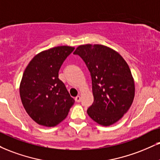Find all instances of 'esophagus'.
<instances>
[{
	"label": "esophagus",
	"mask_w": 160,
	"mask_h": 160,
	"mask_svg": "<svg viewBox=\"0 0 160 160\" xmlns=\"http://www.w3.org/2000/svg\"><path fill=\"white\" fill-rule=\"evenodd\" d=\"M80 101H81V98H80V96H77L76 98H75V101L78 102V103H79V102H80Z\"/></svg>",
	"instance_id": "34e87169"
}]
</instances>
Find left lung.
<instances>
[{
	"mask_svg": "<svg viewBox=\"0 0 160 160\" xmlns=\"http://www.w3.org/2000/svg\"><path fill=\"white\" fill-rule=\"evenodd\" d=\"M74 54L83 60L91 75L94 102L88 115L103 126L117 122L130 109L135 94L128 63L114 50L101 45H80Z\"/></svg>",
	"mask_w": 160,
	"mask_h": 160,
	"instance_id": "obj_1",
	"label": "left lung"
}]
</instances>
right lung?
Here are the masks:
<instances>
[{
  "label": "right lung",
  "instance_id": "right-lung-1",
  "mask_svg": "<svg viewBox=\"0 0 160 160\" xmlns=\"http://www.w3.org/2000/svg\"><path fill=\"white\" fill-rule=\"evenodd\" d=\"M74 48L59 46L42 51L32 58L20 85L23 106L34 122L45 127H54L64 120L74 99L62 81L59 71Z\"/></svg>",
  "mask_w": 160,
  "mask_h": 160
}]
</instances>
